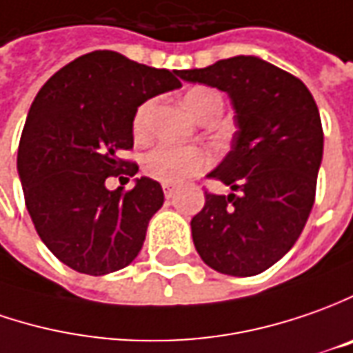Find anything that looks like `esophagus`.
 I'll return each mask as SVG.
<instances>
[{
	"instance_id": "34e87169",
	"label": "esophagus",
	"mask_w": 353,
	"mask_h": 353,
	"mask_svg": "<svg viewBox=\"0 0 353 353\" xmlns=\"http://www.w3.org/2000/svg\"><path fill=\"white\" fill-rule=\"evenodd\" d=\"M162 189H164V195L168 197V199L176 195V188H174L172 183H164V185H162Z\"/></svg>"
}]
</instances>
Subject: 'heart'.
Here are the masks:
<instances>
[{"label": "heart", "instance_id": "1", "mask_svg": "<svg viewBox=\"0 0 353 353\" xmlns=\"http://www.w3.org/2000/svg\"><path fill=\"white\" fill-rule=\"evenodd\" d=\"M189 113L199 119L211 107H223L221 95L211 88H195L185 95ZM152 103L146 101L137 109L132 119V132L137 139H144L148 132V117ZM211 164V154L201 146H172L160 144L144 154L142 168L146 176L164 183H181L191 176H197Z\"/></svg>", "mask_w": 353, "mask_h": 353}]
</instances>
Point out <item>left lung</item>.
<instances>
[{
  "mask_svg": "<svg viewBox=\"0 0 353 353\" xmlns=\"http://www.w3.org/2000/svg\"><path fill=\"white\" fill-rule=\"evenodd\" d=\"M179 78L226 92L236 109L232 150L207 177L232 189L205 191L191 219L201 260L226 275L265 272L307 225L322 160V123L307 85L254 56H234Z\"/></svg>",
  "mask_w": 353,
  "mask_h": 353,
  "instance_id": "1",
  "label": "left lung"
}]
</instances>
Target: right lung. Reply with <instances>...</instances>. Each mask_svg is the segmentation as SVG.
<instances>
[{"instance_id":"1","label":"right lung","mask_w":353,"mask_h":353,"mask_svg":"<svg viewBox=\"0 0 353 353\" xmlns=\"http://www.w3.org/2000/svg\"><path fill=\"white\" fill-rule=\"evenodd\" d=\"M176 76L95 50L60 68L32 101L17 154L25 205L46 248L79 274L127 268L164 205L162 185L150 177L115 191L105 179L137 174V162L121 158L134 144V113L179 88Z\"/></svg>"}]
</instances>
